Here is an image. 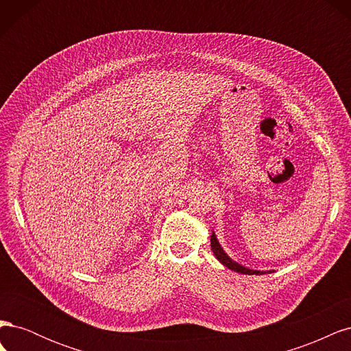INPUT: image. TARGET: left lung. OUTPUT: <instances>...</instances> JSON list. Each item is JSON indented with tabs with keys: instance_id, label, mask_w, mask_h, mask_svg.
Masks as SVG:
<instances>
[{
	"instance_id": "8db88e82",
	"label": "left lung",
	"mask_w": 351,
	"mask_h": 351,
	"mask_svg": "<svg viewBox=\"0 0 351 351\" xmlns=\"http://www.w3.org/2000/svg\"><path fill=\"white\" fill-rule=\"evenodd\" d=\"M210 247H212V252H214V254L217 256V259H218L222 265H224V267H227L228 269H232V271L240 272V274H246V275H254V274L259 275V274H262L261 271H252V269L244 268V267H241V265H239V263H236L232 259H230V258L227 256V254H226V252L222 250V247L219 246V243H218V240H217L214 232H212V236H210Z\"/></svg>"
}]
</instances>
